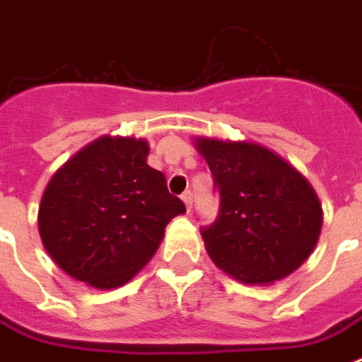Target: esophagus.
<instances>
[{"mask_svg":"<svg viewBox=\"0 0 362 362\" xmlns=\"http://www.w3.org/2000/svg\"><path fill=\"white\" fill-rule=\"evenodd\" d=\"M182 201L186 204V210L187 212H192V206H193V201H192V192H186L182 195Z\"/></svg>","mask_w":362,"mask_h":362,"instance_id":"esophagus-1","label":"esophagus"}]
</instances>
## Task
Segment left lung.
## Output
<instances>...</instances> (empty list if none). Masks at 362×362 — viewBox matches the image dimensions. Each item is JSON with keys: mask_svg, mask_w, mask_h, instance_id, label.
Here are the masks:
<instances>
[{"mask_svg": "<svg viewBox=\"0 0 362 362\" xmlns=\"http://www.w3.org/2000/svg\"><path fill=\"white\" fill-rule=\"evenodd\" d=\"M193 144L220 189L218 220L203 231L216 267L247 286H270L295 272L323 226L308 178L259 142L195 136Z\"/></svg>", "mask_w": 362, "mask_h": 362, "instance_id": "left-lung-1", "label": "left lung"}]
</instances>
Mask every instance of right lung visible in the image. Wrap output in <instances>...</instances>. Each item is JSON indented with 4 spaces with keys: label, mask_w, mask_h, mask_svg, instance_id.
<instances>
[{
    "label": "right lung",
    "mask_w": 362,
    "mask_h": 362,
    "mask_svg": "<svg viewBox=\"0 0 362 362\" xmlns=\"http://www.w3.org/2000/svg\"><path fill=\"white\" fill-rule=\"evenodd\" d=\"M146 139L103 135L78 150L48 180L39 235L54 263L93 289H116L136 276L186 212L163 173L146 163Z\"/></svg>",
    "instance_id": "1"
}]
</instances>
